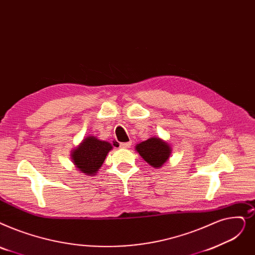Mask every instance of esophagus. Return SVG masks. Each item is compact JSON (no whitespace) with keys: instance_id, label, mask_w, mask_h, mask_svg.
Listing matches in <instances>:
<instances>
[{"instance_id":"1","label":"esophagus","mask_w":255,"mask_h":255,"mask_svg":"<svg viewBox=\"0 0 255 255\" xmlns=\"http://www.w3.org/2000/svg\"><path fill=\"white\" fill-rule=\"evenodd\" d=\"M130 145H131L130 141H129V142H121V143H120V147L123 148V149H127V148L130 147Z\"/></svg>"}]
</instances>
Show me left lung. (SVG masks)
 <instances>
[{"mask_svg":"<svg viewBox=\"0 0 255 255\" xmlns=\"http://www.w3.org/2000/svg\"><path fill=\"white\" fill-rule=\"evenodd\" d=\"M135 150L153 168H160L171 155V147L167 141L159 137H150L137 143Z\"/></svg>","mask_w":255,"mask_h":255,"instance_id":"1","label":"left lung"}]
</instances>
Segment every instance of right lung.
<instances>
[{
    "mask_svg": "<svg viewBox=\"0 0 255 255\" xmlns=\"http://www.w3.org/2000/svg\"><path fill=\"white\" fill-rule=\"evenodd\" d=\"M112 149L113 146L110 142L99 139L96 136H87L72 151V160L81 173L93 176L101 168L106 155Z\"/></svg>",
    "mask_w": 255,
    "mask_h": 255,
    "instance_id": "obj_1",
    "label": "right lung"
}]
</instances>
